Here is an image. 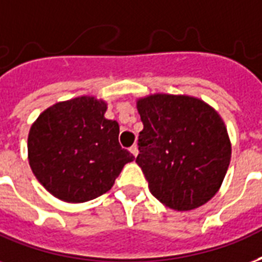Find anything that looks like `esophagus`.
Returning a JSON list of instances; mask_svg holds the SVG:
<instances>
[{
  "mask_svg": "<svg viewBox=\"0 0 262 262\" xmlns=\"http://www.w3.org/2000/svg\"><path fill=\"white\" fill-rule=\"evenodd\" d=\"M129 151H130L132 155H135V157H137V155H139V147H137V144L132 145Z\"/></svg>",
  "mask_w": 262,
  "mask_h": 262,
  "instance_id": "esophagus-1",
  "label": "esophagus"
}]
</instances>
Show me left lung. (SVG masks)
Returning a JSON list of instances; mask_svg holds the SVG:
<instances>
[{"mask_svg":"<svg viewBox=\"0 0 262 262\" xmlns=\"http://www.w3.org/2000/svg\"><path fill=\"white\" fill-rule=\"evenodd\" d=\"M144 129L136 162L154 196L173 210H192L220 189L231 161V141L220 114L187 95L137 99Z\"/></svg>","mask_w":262,"mask_h":262,"instance_id":"8db88e82","label":"left lung"}]
</instances>
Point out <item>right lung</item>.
<instances>
[{
	"mask_svg": "<svg viewBox=\"0 0 262 262\" xmlns=\"http://www.w3.org/2000/svg\"><path fill=\"white\" fill-rule=\"evenodd\" d=\"M107 103L81 96L51 105L31 125L29 163L48 192L82 203L111 189L135 157L119 145V125L105 119Z\"/></svg>",
	"mask_w": 262,
	"mask_h": 262,
	"instance_id": "add662e5",
	"label": "right lung"
}]
</instances>
